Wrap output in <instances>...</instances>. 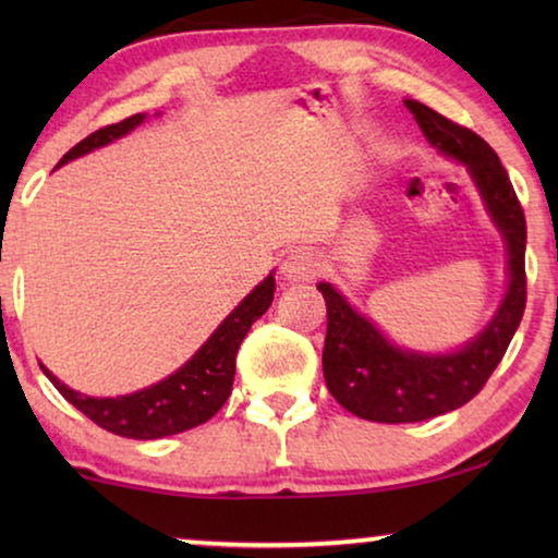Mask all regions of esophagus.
Masks as SVG:
<instances>
[{
  "instance_id": "1",
  "label": "esophagus",
  "mask_w": 558,
  "mask_h": 558,
  "mask_svg": "<svg viewBox=\"0 0 558 558\" xmlns=\"http://www.w3.org/2000/svg\"><path fill=\"white\" fill-rule=\"evenodd\" d=\"M319 271V262L310 251H292L281 264V277L287 281H310Z\"/></svg>"
}]
</instances>
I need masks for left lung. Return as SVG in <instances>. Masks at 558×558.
Wrapping results in <instances>:
<instances>
[{
  "mask_svg": "<svg viewBox=\"0 0 558 558\" xmlns=\"http://www.w3.org/2000/svg\"><path fill=\"white\" fill-rule=\"evenodd\" d=\"M429 144L460 159L480 187L508 246V292L498 315L470 345L449 355H418L388 342L330 284H317L327 304L325 384L350 414L380 424L424 422L454 411L483 391L498 368L525 310V216L506 167L490 144L429 106L407 101Z\"/></svg>",
  "mask_w": 558,
  "mask_h": 558,
  "instance_id": "8db88e82",
  "label": "left lung"
}]
</instances>
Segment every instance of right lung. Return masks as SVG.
Masks as SVG:
<instances>
[{
  "label": "right lung",
  "instance_id": "add662e5",
  "mask_svg": "<svg viewBox=\"0 0 558 558\" xmlns=\"http://www.w3.org/2000/svg\"><path fill=\"white\" fill-rule=\"evenodd\" d=\"M142 121L144 113H134V117L119 121V124L101 126L98 132L88 134L86 140L75 144L71 151H65L58 167L119 140V136L132 132L134 126H140ZM274 289H277L274 277H266L180 371H174L170 378L159 380L155 386L144 388V391L117 396V399H94V396H83L60 384L45 365H40V368L52 380V386L63 393L65 401H71L75 409L83 411L101 429L119 434V437L162 439L170 437V434L195 429V426L216 416L218 409L231 396L235 355H239V348L251 325L269 310Z\"/></svg>",
  "mask_w": 558,
  "mask_h": 558
}]
</instances>
